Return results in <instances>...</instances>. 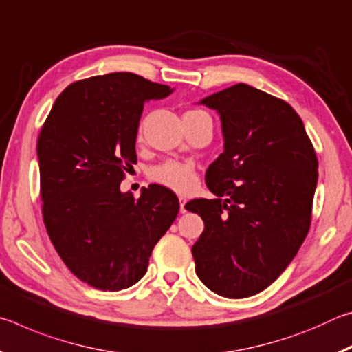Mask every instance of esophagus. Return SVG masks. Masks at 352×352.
Instances as JSON below:
<instances>
[{
    "label": "esophagus",
    "mask_w": 352,
    "mask_h": 352,
    "mask_svg": "<svg viewBox=\"0 0 352 352\" xmlns=\"http://www.w3.org/2000/svg\"><path fill=\"white\" fill-rule=\"evenodd\" d=\"M178 200H180V212L184 214V212H186V199L180 197Z\"/></svg>",
    "instance_id": "34e87169"
}]
</instances>
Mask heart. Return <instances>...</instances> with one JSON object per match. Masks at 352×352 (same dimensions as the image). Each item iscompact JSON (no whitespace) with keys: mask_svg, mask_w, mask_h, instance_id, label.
<instances>
[{"mask_svg":"<svg viewBox=\"0 0 352 352\" xmlns=\"http://www.w3.org/2000/svg\"><path fill=\"white\" fill-rule=\"evenodd\" d=\"M206 115L208 113H205L204 110L194 109L184 113L183 119L199 118ZM141 136L142 126H140L138 129V138H141ZM148 177H151L152 182L162 184V186L174 190V192L178 194H186L197 184V172H195L194 166L190 163L175 162V160H168V162L153 166L151 172H148Z\"/></svg>","mask_w":352,"mask_h":352,"instance_id":"obj_1","label":"heart"}]
</instances>
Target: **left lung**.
<instances>
[{"mask_svg":"<svg viewBox=\"0 0 352 352\" xmlns=\"http://www.w3.org/2000/svg\"><path fill=\"white\" fill-rule=\"evenodd\" d=\"M219 111L225 151L206 172L217 199L186 210L204 219L195 273L226 298L259 294L295 258L311 228L318 160L285 100L237 83L201 100Z\"/></svg>","mask_w":352,"mask_h":352,"instance_id":"obj_1","label":"left lung"}]
</instances>
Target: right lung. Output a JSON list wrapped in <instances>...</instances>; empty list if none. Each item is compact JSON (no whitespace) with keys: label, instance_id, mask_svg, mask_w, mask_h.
<instances>
[{"label":"right lung","instance_id":"add662e5","mask_svg":"<svg viewBox=\"0 0 352 352\" xmlns=\"http://www.w3.org/2000/svg\"><path fill=\"white\" fill-rule=\"evenodd\" d=\"M170 91L133 73L93 76L65 88L41 127L46 231L71 273L94 289L116 292L138 283L178 214L180 204L168 188L151 184L140 197L119 189L136 164L146 100Z\"/></svg>","mask_w":352,"mask_h":352}]
</instances>
